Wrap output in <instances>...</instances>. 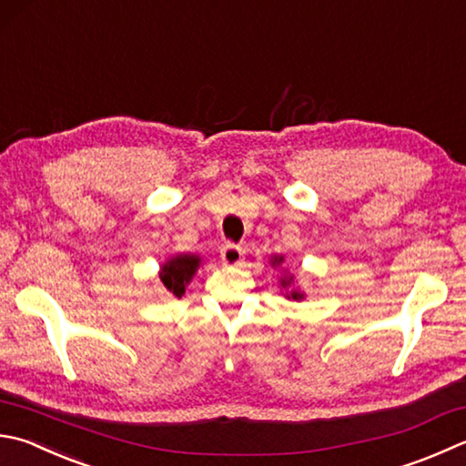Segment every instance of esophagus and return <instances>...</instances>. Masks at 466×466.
<instances>
[{"mask_svg": "<svg viewBox=\"0 0 466 466\" xmlns=\"http://www.w3.org/2000/svg\"><path fill=\"white\" fill-rule=\"evenodd\" d=\"M221 259L225 266H239L243 261V249L233 243H227L221 248Z\"/></svg>", "mask_w": 466, "mask_h": 466, "instance_id": "esophagus-1", "label": "esophagus"}]
</instances>
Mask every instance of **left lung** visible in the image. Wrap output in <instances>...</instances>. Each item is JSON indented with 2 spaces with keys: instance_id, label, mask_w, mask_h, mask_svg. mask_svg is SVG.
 Wrapping results in <instances>:
<instances>
[{
  "instance_id": "left-lung-1",
  "label": "left lung",
  "mask_w": 466,
  "mask_h": 466,
  "mask_svg": "<svg viewBox=\"0 0 466 466\" xmlns=\"http://www.w3.org/2000/svg\"><path fill=\"white\" fill-rule=\"evenodd\" d=\"M282 261H284V258H274V259H271V266H279ZM279 284H282L284 288H289V284H292V276L282 278V279H279ZM286 298H292V300H302L304 294L298 292V289H292V292L286 294Z\"/></svg>"
}]
</instances>
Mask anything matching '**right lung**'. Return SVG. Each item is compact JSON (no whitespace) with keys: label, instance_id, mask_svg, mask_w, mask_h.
<instances>
[{"label":"right lung","instance_id":"add662e5","mask_svg":"<svg viewBox=\"0 0 466 466\" xmlns=\"http://www.w3.org/2000/svg\"><path fill=\"white\" fill-rule=\"evenodd\" d=\"M200 266V258L198 256H190V253H180V256H174L162 266L160 271V279L164 288L168 289L172 296L180 298L184 294V289L190 284L192 276L197 274V269Z\"/></svg>","mask_w":466,"mask_h":466}]
</instances>
